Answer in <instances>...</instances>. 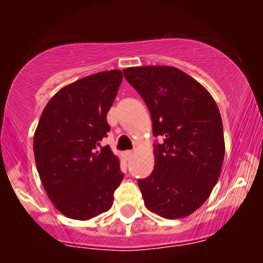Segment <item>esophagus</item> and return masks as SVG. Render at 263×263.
I'll list each match as a JSON object with an SVG mask.
<instances>
[{"instance_id":"obj_1","label":"esophagus","mask_w":263,"mask_h":263,"mask_svg":"<svg viewBox=\"0 0 263 263\" xmlns=\"http://www.w3.org/2000/svg\"><path fill=\"white\" fill-rule=\"evenodd\" d=\"M132 156H134V153H132L131 150H127V151H124V158H126L127 160H129V159H131Z\"/></svg>"}]
</instances>
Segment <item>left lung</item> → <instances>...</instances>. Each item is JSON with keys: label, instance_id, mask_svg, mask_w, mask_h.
<instances>
[{"label": "left lung", "instance_id": "1", "mask_svg": "<svg viewBox=\"0 0 263 263\" xmlns=\"http://www.w3.org/2000/svg\"><path fill=\"white\" fill-rule=\"evenodd\" d=\"M141 95L153 121L155 166L139 179L150 211L179 219L195 213L210 196L224 161L219 108L210 92L179 68L142 66L123 70Z\"/></svg>", "mask_w": 263, "mask_h": 263}]
</instances>
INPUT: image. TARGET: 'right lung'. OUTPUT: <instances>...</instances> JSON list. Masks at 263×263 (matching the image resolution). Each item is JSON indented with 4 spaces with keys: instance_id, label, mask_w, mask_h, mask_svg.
<instances>
[{
    "instance_id": "1",
    "label": "right lung",
    "mask_w": 263,
    "mask_h": 263,
    "mask_svg": "<svg viewBox=\"0 0 263 263\" xmlns=\"http://www.w3.org/2000/svg\"><path fill=\"white\" fill-rule=\"evenodd\" d=\"M121 70L86 76L62 87L43 109L34 134L36 169L49 200L70 219L89 220L113 205L123 173L109 146L107 113Z\"/></svg>"
}]
</instances>
